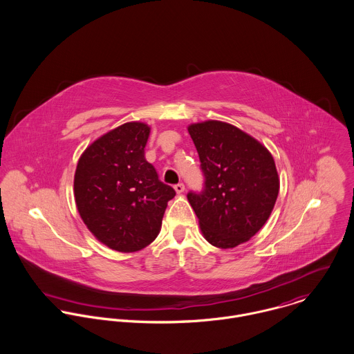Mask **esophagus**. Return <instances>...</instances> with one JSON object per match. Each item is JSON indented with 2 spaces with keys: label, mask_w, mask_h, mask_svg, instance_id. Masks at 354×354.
<instances>
[{
  "label": "esophagus",
  "mask_w": 354,
  "mask_h": 354,
  "mask_svg": "<svg viewBox=\"0 0 354 354\" xmlns=\"http://www.w3.org/2000/svg\"><path fill=\"white\" fill-rule=\"evenodd\" d=\"M174 189H176V192H177V194H183V192L185 191V185H184L183 183L176 184V185H174Z\"/></svg>",
  "instance_id": "obj_1"
}]
</instances>
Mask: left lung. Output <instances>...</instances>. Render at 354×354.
<instances>
[{"instance_id":"obj_1","label":"left lung","mask_w":354,"mask_h":354,"mask_svg":"<svg viewBox=\"0 0 354 354\" xmlns=\"http://www.w3.org/2000/svg\"><path fill=\"white\" fill-rule=\"evenodd\" d=\"M204 176L201 194L189 192L204 239L214 247L234 248L267 222L279 192L270 151L252 136L222 121L188 127Z\"/></svg>"}]
</instances>
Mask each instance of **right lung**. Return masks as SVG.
<instances>
[{"label": "right lung", "mask_w": 354, "mask_h": 354, "mask_svg": "<svg viewBox=\"0 0 354 354\" xmlns=\"http://www.w3.org/2000/svg\"><path fill=\"white\" fill-rule=\"evenodd\" d=\"M150 127L127 122L82 153L75 173V201L88 230L118 252H136L156 239L176 191L146 160Z\"/></svg>", "instance_id": "add662e5"}]
</instances>
